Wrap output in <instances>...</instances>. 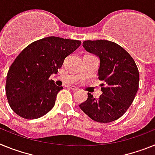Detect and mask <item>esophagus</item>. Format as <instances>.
I'll return each instance as SVG.
<instances>
[{
	"label": "esophagus",
	"mask_w": 155,
	"mask_h": 155,
	"mask_svg": "<svg viewBox=\"0 0 155 155\" xmlns=\"http://www.w3.org/2000/svg\"><path fill=\"white\" fill-rule=\"evenodd\" d=\"M68 88H70V89H71V90H73V91H78V87H75V86H74V85H68Z\"/></svg>",
	"instance_id": "obj_1"
}]
</instances>
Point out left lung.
Listing matches in <instances>:
<instances>
[{
    "label": "left lung",
    "instance_id": "obj_1",
    "mask_svg": "<svg viewBox=\"0 0 155 155\" xmlns=\"http://www.w3.org/2000/svg\"><path fill=\"white\" fill-rule=\"evenodd\" d=\"M83 47L99 58L98 76L105 81L102 94L94 98L87 93L85 102L79 107L91 120L110 123L121 117L130 106L139 87V71L131 56L111 41L87 40Z\"/></svg>",
    "mask_w": 155,
    "mask_h": 155
}]
</instances>
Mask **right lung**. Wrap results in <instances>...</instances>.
Listing matches in <instances>:
<instances>
[{
	"label": "right lung",
	"mask_w": 155,
	"mask_h": 155,
	"mask_svg": "<svg viewBox=\"0 0 155 155\" xmlns=\"http://www.w3.org/2000/svg\"><path fill=\"white\" fill-rule=\"evenodd\" d=\"M79 40L46 37L25 47L11 65L7 74L6 94L12 110L34 120L48 113L63 87L49 78L57 74L65 58L80 46Z\"/></svg>",
	"instance_id": "1"
}]
</instances>
